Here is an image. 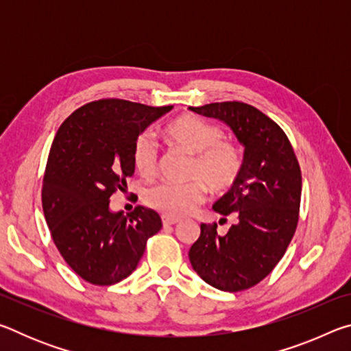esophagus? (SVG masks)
Returning a JSON list of instances; mask_svg holds the SVG:
<instances>
[{
    "mask_svg": "<svg viewBox=\"0 0 351 351\" xmlns=\"http://www.w3.org/2000/svg\"><path fill=\"white\" fill-rule=\"evenodd\" d=\"M176 223H180V219L173 218V217H162V224L164 226H173Z\"/></svg>",
    "mask_w": 351,
    "mask_h": 351,
    "instance_id": "1",
    "label": "esophagus"
}]
</instances>
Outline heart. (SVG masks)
<instances>
[{"mask_svg":"<svg viewBox=\"0 0 351 351\" xmlns=\"http://www.w3.org/2000/svg\"><path fill=\"white\" fill-rule=\"evenodd\" d=\"M171 144L193 154L187 184H158L145 192V203L167 217H184L204 199V186L213 193H223L239 181L243 158L235 142L226 141L223 130L201 119L182 114L165 128ZM134 169L142 176H152L158 165V148L150 133H142L133 145Z\"/></svg>","mask_w":351,"mask_h":351,"instance_id":"1","label":"heart"}]
</instances>
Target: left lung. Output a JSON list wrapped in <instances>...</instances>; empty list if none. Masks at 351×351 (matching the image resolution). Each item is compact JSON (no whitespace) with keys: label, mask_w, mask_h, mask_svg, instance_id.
<instances>
[{"label":"left lung","mask_w":351,"mask_h":351,"mask_svg":"<svg viewBox=\"0 0 351 351\" xmlns=\"http://www.w3.org/2000/svg\"><path fill=\"white\" fill-rule=\"evenodd\" d=\"M190 110L224 122L245 147L239 181L213 204L219 215L235 217V224L219 235L217 224L203 223L189 251L206 283L237 293L263 280L287 251L299 219L300 167L283 130L254 106L217 102Z\"/></svg>","instance_id":"1"}]
</instances>
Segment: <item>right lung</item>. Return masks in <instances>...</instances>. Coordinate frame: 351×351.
Listing matches in <instances>:
<instances>
[{
  "instance_id": "right-lung-1",
  "label": "right lung",
  "mask_w": 351,
  "mask_h": 351,
  "mask_svg": "<svg viewBox=\"0 0 351 351\" xmlns=\"http://www.w3.org/2000/svg\"><path fill=\"white\" fill-rule=\"evenodd\" d=\"M171 108L104 99L75 110L58 128L41 201L52 240L83 280L100 287L123 280L161 230L158 212L144 206L128 215L112 212L110 197L134 173L136 138Z\"/></svg>"
}]
</instances>
